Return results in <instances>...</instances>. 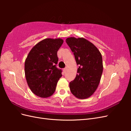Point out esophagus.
<instances>
[{"mask_svg":"<svg viewBox=\"0 0 131 131\" xmlns=\"http://www.w3.org/2000/svg\"><path fill=\"white\" fill-rule=\"evenodd\" d=\"M67 68H65L63 69V72H64V73H66V71H67Z\"/></svg>","mask_w":131,"mask_h":131,"instance_id":"34e87169","label":"esophagus"}]
</instances>
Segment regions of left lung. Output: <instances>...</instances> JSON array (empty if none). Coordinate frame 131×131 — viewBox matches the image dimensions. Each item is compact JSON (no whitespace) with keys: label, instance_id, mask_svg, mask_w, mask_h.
<instances>
[{"label":"left lung","instance_id":"8db88e82","mask_svg":"<svg viewBox=\"0 0 131 131\" xmlns=\"http://www.w3.org/2000/svg\"><path fill=\"white\" fill-rule=\"evenodd\" d=\"M66 42L79 66L76 78L69 83L70 91L79 99H86L100 84L103 70L102 54L96 46L84 38L69 37Z\"/></svg>","mask_w":131,"mask_h":131}]
</instances>
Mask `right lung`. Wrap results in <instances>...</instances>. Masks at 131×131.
<instances>
[{
	"label": "right lung",
	"mask_w": 131,
	"mask_h": 131,
	"mask_svg": "<svg viewBox=\"0 0 131 131\" xmlns=\"http://www.w3.org/2000/svg\"><path fill=\"white\" fill-rule=\"evenodd\" d=\"M61 38H46L37 43L26 59L25 73L27 84L34 94L41 98L52 96L62 70L56 68L57 51L63 43Z\"/></svg>",
	"instance_id": "add662e5"
}]
</instances>
